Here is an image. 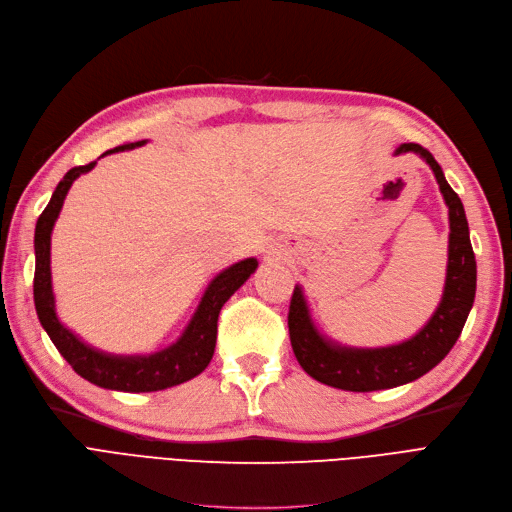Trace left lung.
Instances as JSON below:
<instances>
[{"mask_svg":"<svg viewBox=\"0 0 512 512\" xmlns=\"http://www.w3.org/2000/svg\"><path fill=\"white\" fill-rule=\"evenodd\" d=\"M415 152L430 165L438 182L440 195L449 207V262L443 298L415 337L398 345L387 347H345L322 337L315 328L305 301L303 288L296 286L290 313V343L298 364L315 381L330 387H339L347 392H375L390 390L404 383H411L426 375L440 360H443L468 320V313L477 292V260L470 245L466 211L447 184L445 173L434 161V156L419 144H402L396 154Z\"/></svg>","mask_w":512,"mask_h":512,"instance_id":"1","label":"left lung"}]
</instances>
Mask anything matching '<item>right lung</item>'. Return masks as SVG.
<instances>
[{"mask_svg": "<svg viewBox=\"0 0 512 512\" xmlns=\"http://www.w3.org/2000/svg\"><path fill=\"white\" fill-rule=\"evenodd\" d=\"M144 142L125 144L105 154L133 150L137 146H144ZM103 154V156H105ZM97 165V161L69 169L59 186L55 188L50 197V203L42 211V216L35 224V275H33V301L35 311H38V320L42 328L48 332L50 341L55 343L59 354L69 362L80 377L91 381L105 390L116 392H158L167 390V387L180 385L192 377L201 375L207 368L211 356L216 349V334H218V315L224 303L231 298L250 275L256 271L258 260L245 258L235 262L233 267L218 273L211 284L207 286L201 303L188 322L182 337L173 345L156 351L148 356H114L105 354L91 345L80 341L76 334L65 328L55 311V294H52V279H50V235L52 226H55L63 201L67 197V190L72 188L76 178L82 173H88Z\"/></svg>", "mask_w": 512, "mask_h": 512, "instance_id": "1", "label": "right lung"}]
</instances>
